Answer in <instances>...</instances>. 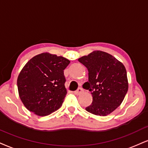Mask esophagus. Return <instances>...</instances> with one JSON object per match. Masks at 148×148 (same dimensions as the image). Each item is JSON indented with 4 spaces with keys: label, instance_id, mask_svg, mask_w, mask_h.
Returning <instances> with one entry per match:
<instances>
[{
    "label": "esophagus",
    "instance_id": "esophagus-1",
    "mask_svg": "<svg viewBox=\"0 0 148 148\" xmlns=\"http://www.w3.org/2000/svg\"><path fill=\"white\" fill-rule=\"evenodd\" d=\"M82 92H83V89L81 88H79L77 89V90H76V91H74V94H80L81 93H82Z\"/></svg>",
    "mask_w": 148,
    "mask_h": 148
}]
</instances>
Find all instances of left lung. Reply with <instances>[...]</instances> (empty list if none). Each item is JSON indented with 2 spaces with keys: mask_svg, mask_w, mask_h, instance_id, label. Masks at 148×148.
<instances>
[{
  "mask_svg": "<svg viewBox=\"0 0 148 148\" xmlns=\"http://www.w3.org/2000/svg\"><path fill=\"white\" fill-rule=\"evenodd\" d=\"M88 70L85 89L91 92L93 100L85 108L89 112L106 116L121 104L127 94L128 83L125 67L112 55L94 51L79 58Z\"/></svg>",
  "mask_w": 148,
  "mask_h": 148,
  "instance_id": "1",
  "label": "left lung"
}]
</instances>
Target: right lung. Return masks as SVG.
<instances>
[{
	"label": "right lung",
	"mask_w": 148,
	"mask_h": 148,
	"mask_svg": "<svg viewBox=\"0 0 148 148\" xmlns=\"http://www.w3.org/2000/svg\"><path fill=\"white\" fill-rule=\"evenodd\" d=\"M69 63L64 57L42 53L26 63L18 77L17 86L27 109L42 116L59 109L67 94L63 70Z\"/></svg>",
	"instance_id": "right-lung-1"
}]
</instances>
